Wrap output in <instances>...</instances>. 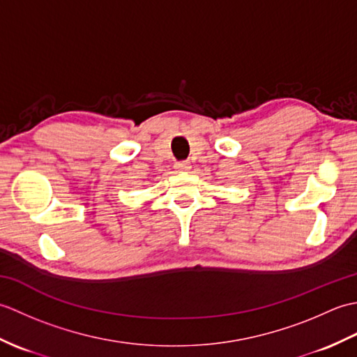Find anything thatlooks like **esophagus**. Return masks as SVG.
<instances>
[{
    "label": "esophagus",
    "instance_id": "obj_1",
    "mask_svg": "<svg viewBox=\"0 0 357 357\" xmlns=\"http://www.w3.org/2000/svg\"><path fill=\"white\" fill-rule=\"evenodd\" d=\"M174 169L179 170V172H188V170H190V162H187V161L176 162V164H174Z\"/></svg>",
    "mask_w": 357,
    "mask_h": 357
}]
</instances>
